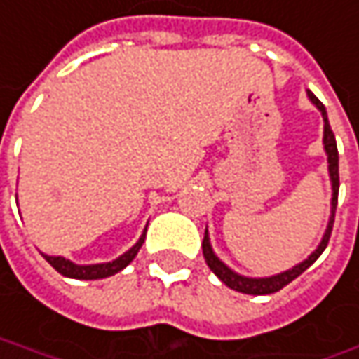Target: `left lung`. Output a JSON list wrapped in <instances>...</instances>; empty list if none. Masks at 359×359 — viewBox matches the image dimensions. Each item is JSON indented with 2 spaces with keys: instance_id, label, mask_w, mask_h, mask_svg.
<instances>
[{
  "instance_id": "left-lung-1",
  "label": "left lung",
  "mask_w": 359,
  "mask_h": 359,
  "mask_svg": "<svg viewBox=\"0 0 359 359\" xmlns=\"http://www.w3.org/2000/svg\"><path fill=\"white\" fill-rule=\"evenodd\" d=\"M309 99L313 101V105L321 111L323 116V144H325V152H327V162H329V177H331V189H333V197H331V215H329V223H327L325 233H323V240L317 245V250L303 260L301 264L292 266L290 270L286 272H280V274H274V276H268V278H248V276H242L238 272H233L231 268H227L225 264L215 256L213 248H211V242H209V233L205 229V238H203V256H205V262L207 266L213 270V274L222 280L223 285H227L229 288L238 290V292H245V294H272V292H278L280 288H285L288 283H292L297 276H301L305 272L306 268L311 264L315 262L323 250L329 243V238H331V229H333V222H335V209H337V193H339V156H337V144H335V136L331 132V126H329V119H327L325 105L313 95L309 91Z\"/></svg>"
}]
</instances>
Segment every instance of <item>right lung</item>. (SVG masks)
Listing matches in <instances>:
<instances>
[{
  "label": "right lung",
  "instance_id": "1",
  "mask_svg": "<svg viewBox=\"0 0 359 359\" xmlns=\"http://www.w3.org/2000/svg\"><path fill=\"white\" fill-rule=\"evenodd\" d=\"M146 240V229L144 233L140 236L137 240L126 254H121L119 258H116L114 262H105V264H87V266H81V264H74L62 256H46V262L53 266L56 272H60L62 276H69V278H76V280H97V278H107V276H114L119 270H123L128 264L132 262L136 258V254L140 252L142 243Z\"/></svg>",
  "mask_w": 359,
  "mask_h": 359
}]
</instances>
